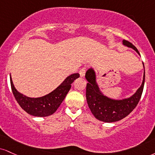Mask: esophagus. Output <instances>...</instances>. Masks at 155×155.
<instances>
[{
  "label": "esophagus",
  "instance_id": "34e87169",
  "mask_svg": "<svg viewBox=\"0 0 155 155\" xmlns=\"http://www.w3.org/2000/svg\"><path fill=\"white\" fill-rule=\"evenodd\" d=\"M85 73H86V68H81V70L79 71V74L81 77H83L85 75Z\"/></svg>",
  "mask_w": 155,
  "mask_h": 155
}]
</instances>
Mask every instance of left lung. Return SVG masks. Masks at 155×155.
Listing matches in <instances>:
<instances>
[{"label":"left lung","mask_w":155,"mask_h":155,"mask_svg":"<svg viewBox=\"0 0 155 155\" xmlns=\"http://www.w3.org/2000/svg\"><path fill=\"white\" fill-rule=\"evenodd\" d=\"M123 44L136 50L137 53L139 54L137 48L130 42L124 40ZM85 77L88 81L86 88V97L91 112L97 120L106 123H112L124 118L137 107L142 94L145 80V71L143 72V81L141 87L131 97L123 100H113L104 95L100 92L96 81L95 71L92 68L87 71Z\"/></svg>","instance_id":"1"}]
</instances>
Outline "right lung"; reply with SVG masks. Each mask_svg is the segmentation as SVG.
Listing matches in <instances>:
<instances>
[{
  "label": "right lung",
  "mask_w": 155,
  "mask_h": 155,
  "mask_svg": "<svg viewBox=\"0 0 155 155\" xmlns=\"http://www.w3.org/2000/svg\"><path fill=\"white\" fill-rule=\"evenodd\" d=\"M79 77V74H73L68 76L53 92L37 98L29 97L18 92L13 84L12 77H10V81L12 92L20 107L33 116L46 117L53 114L57 110L70 90L71 84Z\"/></svg>",
  "instance_id": "1"
}]
</instances>
